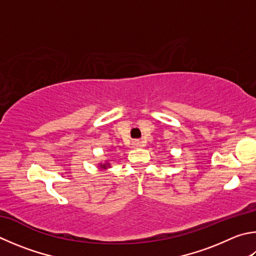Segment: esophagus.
Listing matches in <instances>:
<instances>
[{"mask_svg":"<svg viewBox=\"0 0 256 256\" xmlns=\"http://www.w3.org/2000/svg\"><path fill=\"white\" fill-rule=\"evenodd\" d=\"M141 146V142H138V141H133L132 142V146L133 148H138Z\"/></svg>","mask_w":256,"mask_h":256,"instance_id":"obj_1","label":"esophagus"}]
</instances>
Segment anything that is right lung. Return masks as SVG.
Here are the masks:
<instances>
[{
    "mask_svg": "<svg viewBox=\"0 0 256 256\" xmlns=\"http://www.w3.org/2000/svg\"><path fill=\"white\" fill-rule=\"evenodd\" d=\"M98 166L100 170H106V169L110 168V160H105V162H100L98 166Z\"/></svg>",
    "mask_w": 256,
    "mask_h": 256,
    "instance_id": "obj_1",
    "label": "right lung"
}]
</instances>
